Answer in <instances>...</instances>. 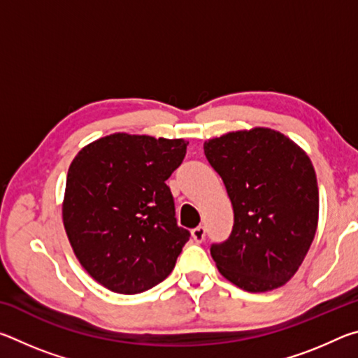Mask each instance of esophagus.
Returning <instances> with one entry per match:
<instances>
[{"label": "esophagus", "instance_id": "34e87169", "mask_svg": "<svg viewBox=\"0 0 358 358\" xmlns=\"http://www.w3.org/2000/svg\"><path fill=\"white\" fill-rule=\"evenodd\" d=\"M205 234H207V232H205L203 226H199L196 229H192V232H191L194 241H197V243H202V241L205 240Z\"/></svg>", "mask_w": 358, "mask_h": 358}]
</instances>
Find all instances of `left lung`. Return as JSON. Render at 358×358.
Here are the masks:
<instances>
[{
    "mask_svg": "<svg viewBox=\"0 0 358 358\" xmlns=\"http://www.w3.org/2000/svg\"><path fill=\"white\" fill-rule=\"evenodd\" d=\"M234 208V229L210 252L220 273L248 292L286 284L305 259L319 220L317 178L299 145L270 128L203 143Z\"/></svg>",
    "mask_w": 358,
    "mask_h": 358,
    "instance_id": "8db88e82",
    "label": "left lung"
}]
</instances>
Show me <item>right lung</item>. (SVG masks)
<instances>
[{"instance_id": "right-lung-1", "label": "right lung", "mask_w": 358, "mask_h": 358, "mask_svg": "<svg viewBox=\"0 0 358 358\" xmlns=\"http://www.w3.org/2000/svg\"><path fill=\"white\" fill-rule=\"evenodd\" d=\"M186 147L183 138L115 132L88 143L71 162L66 234L80 265L112 292L141 294L164 281L189 240L166 185Z\"/></svg>"}]
</instances>
